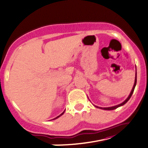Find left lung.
Returning <instances> with one entry per match:
<instances>
[{
	"label": "left lung",
	"mask_w": 148,
	"mask_h": 148,
	"mask_svg": "<svg viewBox=\"0 0 148 148\" xmlns=\"http://www.w3.org/2000/svg\"><path fill=\"white\" fill-rule=\"evenodd\" d=\"M136 75H135L134 84V85H133V88H132V91L130 92V95L128 96V97L125 99V101H123V102L121 103V104L117 105V106H112V107H108V108H100V107H98V106H95L96 108H100V109L105 110H113L116 109V108H118L119 107H121V106H123V105H125V103H127V101L130 100V98H131L132 95V94H133V92H134V88H135V86H136Z\"/></svg>",
	"instance_id": "left-lung-1"
}]
</instances>
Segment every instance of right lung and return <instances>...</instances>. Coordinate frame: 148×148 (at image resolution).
<instances>
[{"label": "right lung", "mask_w": 148, "mask_h": 148, "mask_svg": "<svg viewBox=\"0 0 148 148\" xmlns=\"http://www.w3.org/2000/svg\"><path fill=\"white\" fill-rule=\"evenodd\" d=\"M65 111H64V112H63V113H62V114H60L59 116H57V117H56V118H55V119H53V120H54V119H58V117H60V116H62V115H63V114H64V112H65Z\"/></svg>", "instance_id": "add662e5"}]
</instances>
